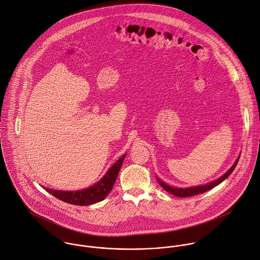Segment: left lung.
Wrapping results in <instances>:
<instances>
[{"instance_id": "left-lung-1", "label": "left lung", "mask_w": 260, "mask_h": 260, "mask_svg": "<svg viewBox=\"0 0 260 260\" xmlns=\"http://www.w3.org/2000/svg\"><path fill=\"white\" fill-rule=\"evenodd\" d=\"M238 159H239V157L236 159L235 164L231 167V169H230L225 175H223V176L220 177L219 179L213 181L212 183H209L207 185H203V186H197V187H193V188L180 189V188H174V187H172V186H169V185L165 184L164 182H161V181L158 180V179H156V180H157L158 184L162 187V189H165L167 192L173 194L174 196H176V197H181V198L191 197V196H195V195H198V194H202V193H204V192H207L208 190H210V189L216 187L217 185H219L220 183H222V182L233 172V170L235 169V167H236V165H237V162H238Z\"/></svg>"}]
</instances>
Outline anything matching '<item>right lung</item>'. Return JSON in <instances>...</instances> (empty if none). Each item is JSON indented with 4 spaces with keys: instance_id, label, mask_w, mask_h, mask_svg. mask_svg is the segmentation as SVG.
I'll return each instance as SVG.
<instances>
[{
    "instance_id": "right-lung-1",
    "label": "right lung",
    "mask_w": 260,
    "mask_h": 260,
    "mask_svg": "<svg viewBox=\"0 0 260 260\" xmlns=\"http://www.w3.org/2000/svg\"><path fill=\"white\" fill-rule=\"evenodd\" d=\"M125 157V155L121 156L105 174L102 181H100L94 186L82 190V191H75V192H65V191H57L46 189L48 193H50L52 196L56 197L57 199L77 206H85V205H91L98 202L103 201L104 198L109 194L111 191L118 172L121 168L122 161ZM45 189V188H44Z\"/></svg>"
}]
</instances>
